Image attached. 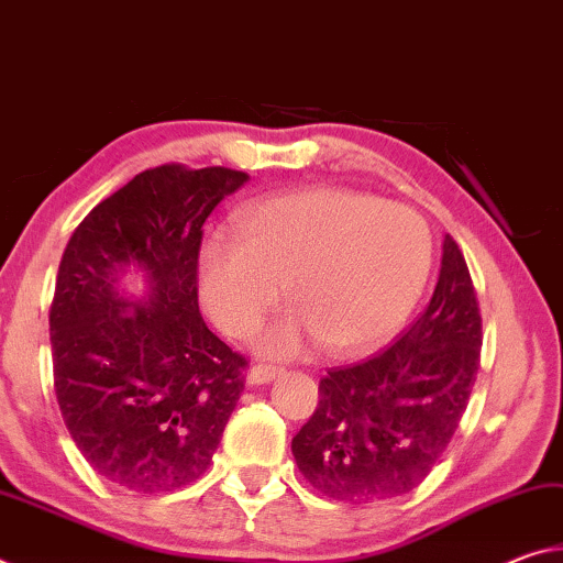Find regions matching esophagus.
Instances as JSON below:
<instances>
[{
    "instance_id": "esophagus-1",
    "label": "esophagus",
    "mask_w": 563,
    "mask_h": 563,
    "mask_svg": "<svg viewBox=\"0 0 563 563\" xmlns=\"http://www.w3.org/2000/svg\"><path fill=\"white\" fill-rule=\"evenodd\" d=\"M283 369L275 365H255L251 373H247V385H268L273 379L280 377Z\"/></svg>"
}]
</instances>
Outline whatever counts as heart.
Listing matches in <instances>:
<instances>
[{
	"label": "heart",
	"instance_id": "obj_1",
	"mask_svg": "<svg viewBox=\"0 0 563 563\" xmlns=\"http://www.w3.org/2000/svg\"><path fill=\"white\" fill-rule=\"evenodd\" d=\"M432 271V233L415 208L342 186L261 198L241 231L213 228L198 253V288L218 328L241 335L280 298L292 302L251 332V347L295 357L318 342L357 355L395 338Z\"/></svg>",
	"mask_w": 563,
	"mask_h": 563
}]
</instances>
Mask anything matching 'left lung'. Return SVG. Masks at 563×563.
Returning a JSON list of instances; mask_svg holds the SVG:
<instances>
[{
    "instance_id": "1",
    "label": "left lung",
    "mask_w": 563,
    "mask_h": 563,
    "mask_svg": "<svg viewBox=\"0 0 563 563\" xmlns=\"http://www.w3.org/2000/svg\"><path fill=\"white\" fill-rule=\"evenodd\" d=\"M482 316L464 255L446 233L422 316L385 350L320 379L316 415L292 437L298 470L330 499L412 492L450 444L479 369Z\"/></svg>"
}]
</instances>
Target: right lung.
Here are the masks:
<instances>
[{
    "label": "right lung",
    "mask_w": 563,
    "mask_h": 563,
    "mask_svg": "<svg viewBox=\"0 0 563 563\" xmlns=\"http://www.w3.org/2000/svg\"><path fill=\"white\" fill-rule=\"evenodd\" d=\"M251 178L166 164L101 201L62 255L49 312L54 389L71 440L103 479L166 494L213 460L245 357L198 310L203 223Z\"/></svg>",
    "instance_id": "obj_1"
}]
</instances>
